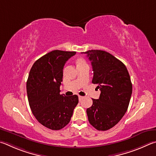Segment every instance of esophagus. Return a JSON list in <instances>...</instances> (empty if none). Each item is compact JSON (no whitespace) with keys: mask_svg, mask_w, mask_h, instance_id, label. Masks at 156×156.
I'll return each mask as SVG.
<instances>
[{"mask_svg":"<svg viewBox=\"0 0 156 156\" xmlns=\"http://www.w3.org/2000/svg\"><path fill=\"white\" fill-rule=\"evenodd\" d=\"M83 99V97H81V96H79V100L80 101H81V99Z\"/></svg>","mask_w":156,"mask_h":156,"instance_id":"1","label":"esophagus"}]
</instances>
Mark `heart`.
Returning <instances> with one entry per match:
<instances>
[{
  "mask_svg": "<svg viewBox=\"0 0 156 156\" xmlns=\"http://www.w3.org/2000/svg\"><path fill=\"white\" fill-rule=\"evenodd\" d=\"M75 63L76 64V66L80 67V66H82L83 65H86L87 63L86 62V60L84 59L83 57H78L75 59Z\"/></svg>",
  "mask_w": 156,
  "mask_h": 156,
  "instance_id": "obj_1",
  "label": "heart"
}]
</instances>
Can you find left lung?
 Returning <instances> with one entry per match:
<instances>
[{
	"mask_svg": "<svg viewBox=\"0 0 156 156\" xmlns=\"http://www.w3.org/2000/svg\"><path fill=\"white\" fill-rule=\"evenodd\" d=\"M83 53L91 61L92 82L101 90L99 99H92V105L87 109L88 121L97 130H108L127 110L132 93L129 74L123 63L108 52L89 50Z\"/></svg>",
	"mask_w": 156,
	"mask_h": 156,
	"instance_id": "1",
	"label": "left lung"
}]
</instances>
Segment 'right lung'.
Wrapping results in <instances>:
<instances>
[{
  "label": "right lung",
  "mask_w": 156,
  "mask_h": 156,
  "mask_svg": "<svg viewBox=\"0 0 156 156\" xmlns=\"http://www.w3.org/2000/svg\"><path fill=\"white\" fill-rule=\"evenodd\" d=\"M75 51L55 50L40 57L32 66L27 81V92L33 114L37 121L52 130L69 123L79 102L77 95L60 94L63 69Z\"/></svg>",
  "instance_id": "1"
}]
</instances>
